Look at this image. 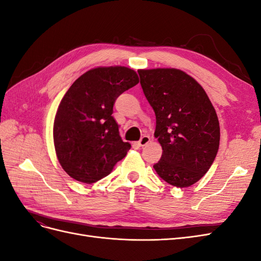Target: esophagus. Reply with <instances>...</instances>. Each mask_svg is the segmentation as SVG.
<instances>
[{"instance_id":"esophagus-1","label":"esophagus","mask_w":261,"mask_h":261,"mask_svg":"<svg viewBox=\"0 0 261 261\" xmlns=\"http://www.w3.org/2000/svg\"><path fill=\"white\" fill-rule=\"evenodd\" d=\"M149 141H150V137L147 136V135H145V136H143V137L140 138V140L137 141L136 145L139 146V147H144V146H146V145L149 143Z\"/></svg>"}]
</instances>
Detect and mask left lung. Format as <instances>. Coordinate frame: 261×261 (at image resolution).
I'll use <instances>...</instances> for the list:
<instances>
[{
  "label": "left lung",
  "mask_w": 261,
  "mask_h": 261,
  "mask_svg": "<svg viewBox=\"0 0 261 261\" xmlns=\"http://www.w3.org/2000/svg\"><path fill=\"white\" fill-rule=\"evenodd\" d=\"M141 88L155 113L154 137L162 147L153 168L167 183L184 188L210 169L219 150L220 125L206 91L176 68L139 69Z\"/></svg>",
  "instance_id": "8db88e82"
}]
</instances>
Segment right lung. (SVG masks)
<instances>
[{
  "label": "right lung",
  "instance_id": "obj_1",
  "mask_svg": "<svg viewBox=\"0 0 261 261\" xmlns=\"http://www.w3.org/2000/svg\"><path fill=\"white\" fill-rule=\"evenodd\" d=\"M139 83L125 66L96 67L83 74L61 100L53 124L58 160L67 174L92 184L112 172L130 149L112 116L116 98Z\"/></svg>",
  "mask_w": 261,
  "mask_h": 261
}]
</instances>
